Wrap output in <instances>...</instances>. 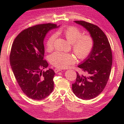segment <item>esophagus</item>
<instances>
[{
	"mask_svg": "<svg viewBox=\"0 0 124 124\" xmlns=\"http://www.w3.org/2000/svg\"><path fill=\"white\" fill-rule=\"evenodd\" d=\"M61 70H61V69H58V68H55L54 70V72H55L56 73H57L58 72H60V71H61Z\"/></svg>",
	"mask_w": 124,
	"mask_h": 124,
	"instance_id": "esophagus-1",
	"label": "esophagus"
}]
</instances>
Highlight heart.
Here are the masks:
<instances>
[{"label":"heart","mask_w":124,"mask_h":124,"mask_svg":"<svg viewBox=\"0 0 124 124\" xmlns=\"http://www.w3.org/2000/svg\"><path fill=\"white\" fill-rule=\"evenodd\" d=\"M62 33L70 43L75 55L79 59H84L91 53L94 46V40L91 35H83L80 29L76 27H69L63 31H57L50 35L46 41V46L48 50L54 47L57 37L56 34ZM49 60L54 66L58 68H66L74 63L75 58L72 54L56 51L50 54Z\"/></svg>","instance_id":"obj_1"}]
</instances>
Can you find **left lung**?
Segmentation results:
<instances>
[{
	"label": "left lung",
	"mask_w": 124,
	"mask_h": 124,
	"mask_svg": "<svg viewBox=\"0 0 124 124\" xmlns=\"http://www.w3.org/2000/svg\"><path fill=\"white\" fill-rule=\"evenodd\" d=\"M90 33L94 40V46L89 56L79 68L85 75L77 72L75 83L72 84L75 95L80 99L89 100L103 91L109 78L112 65V52L104 33L98 26L84 21H75Z\"/></svg>",
	"instance_id": "obj_1"
}]
</instances>
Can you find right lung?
Wrapping results in <instances>:
<instances>
[{"mask_svg":"<svg viewBox=\"0 0 124 124\" xmlns=\"http://www.w3.org/2000/svg\"><path fill=\"white\" fill-rule=\"evenodd\" d=\"M57 24L35 25L22 31L15 39L10 54V62L15 77L25 95L31 99L41 100L54 90L55 74L44 60V40L49 31Z\"/></svg>","mask_w":124,"mask_h":124,"instance_id":"1","label":"right lung"}]
</instances>
